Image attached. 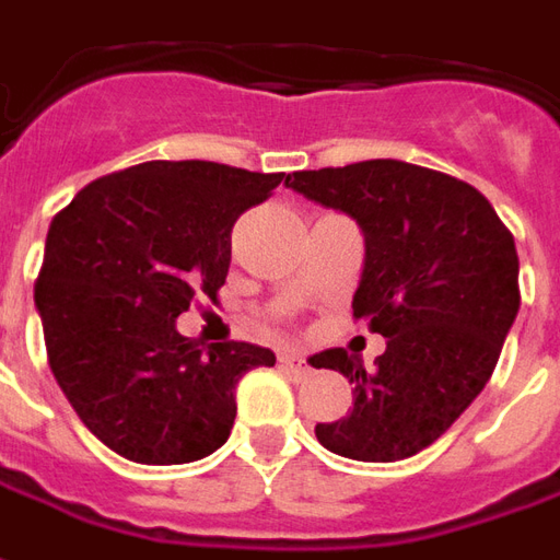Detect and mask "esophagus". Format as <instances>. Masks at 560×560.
I'll return each mask as SVG.
<instances>
[{
    "instance_id": "34e87169",
    "label": "esophagus",
    "mask_w": 560,
    "mask_h": 560,
    "mask_svg": "<svg viewBox=\"0 0 560 560\" xmlns=\"http://www.w3.org/2000/svg\"><path fill=\"white\" fill-rule=\"evenodd\" d=\"M280 368L289 376H295V380H304V376L311 374V368H307V362L301 359L299 352H280Z\"/></svg>"
}]
</instances>
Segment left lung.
Returning a JSON list of instances; mask_svg holds the SVG:
<instances>
[{"instance_id":"1","label":"left lung","mask_w":560,"mask_h":560,"mask_svg":"<svg viewBox=\"0 0 560 560\" xmlns=\"http://www.w3.org/2000/svg\"><path fill=\"white\" fill-rule=\"evenodd\" d=\"M287 186L362 225L352 316L386 337L371 371L347 350L319 352L355 388L350 413L319 422L316 440L355 462L410 458L450 431L501 359L522 301L513 232L479 189L410 162L292 172Z\"/></svg>"}]
</instances>
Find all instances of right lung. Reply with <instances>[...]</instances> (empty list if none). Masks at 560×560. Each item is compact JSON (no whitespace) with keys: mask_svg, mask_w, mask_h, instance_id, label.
Instances as JSON below:
<instances>
[{"mask_svg":"<svg viewBox=\"0 0 560 560\" xmlns=\"http://www.w3.org/2000/svg\"><path fill=\"white\" fill-rule=\"evenodd\" d=\"M283 174L220 162H141L86 184L47 229L35 280L50 371L108 450L138 464H186L235 425V386L273 352L244 340L198 350L174 319L217 299L232 229Z\"/></svg>","mask_w":560,"mask_h":560,"instance_id":"add662e5","label":"right lung"}]
</instances>
